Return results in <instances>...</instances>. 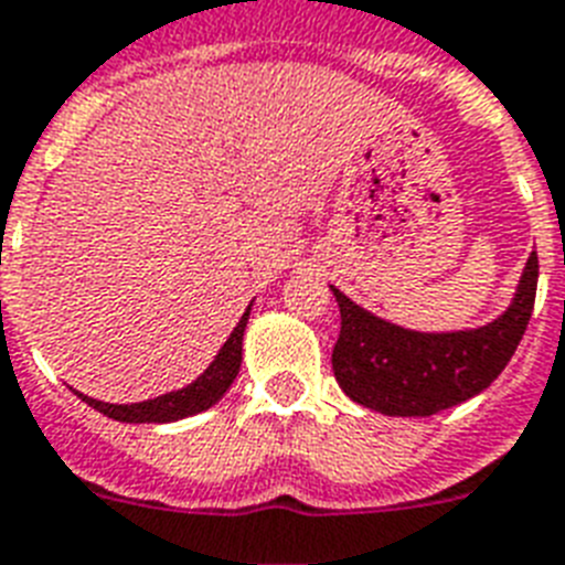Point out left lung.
I'll return each instance as SVG.
<instances>
[{"label": "left lung", "mask_w": 565, "mask_h": 565, "mask_svg": "<svg viewBox=\"0 0 565 565\" xmlns=\"http://www.w3.org/2000/svg\"><path fill=\"white\" fill-rule=\"evenodd\" d=\"M540 262L527 256L511 306L495 320L458 332H417L396 327L361 309L335 286L341 335L332 350V370L353 403L387 417H431L452 408L504 370L525 335L534 311Z\"/></svg>", "instance_id": "8db88e82"}]
</instances>
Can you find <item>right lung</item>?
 <instances>
[{
    "label": "right lung",
    "instance_id": "obj_1",
    "mask_svg": "<svg viewBox=\"0 0 565 565\" xmlns=\"http://www.w3.org/2000/svg\"><path fill=\"white\" fill-rule=\"evenodd\" d=\"M250 306L245 309V315H242V320L236 323V329L230 332V338L224 341L218 355L212 359L210 367H206L192 385L180 387V391H171V394L154 396V399H146V403L130 405L102 403V399H93V396L84 394L78 396L89 405V408L102 411L104 417L119 419V423H174V419L192 417V414H201V411L212 408L221 396L227 394L230 385H233V379L238 376V367H242V338H245L247 318H250Z\"/></svg>",
    "mask_w": 565,
    "mask_h": 565
}]
</instances>
